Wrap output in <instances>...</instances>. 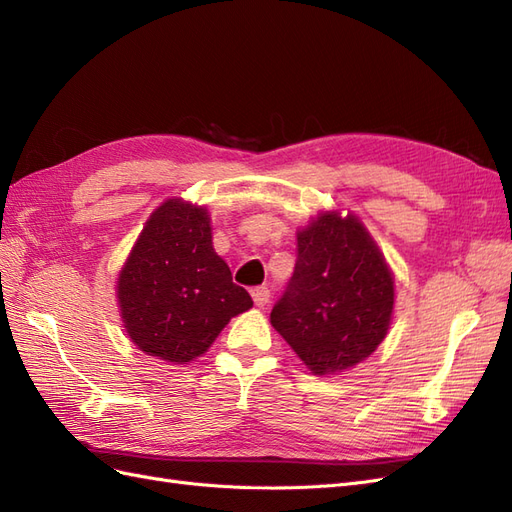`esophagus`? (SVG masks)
<instances>
[{
  "mask_svg": "<svg viewBox=\"0 0 512 512\" xmlns=\"http://www.w3.org/2000/svg\"><path fill=\"white\" fill-rule=\"evenodd\" d=\"M252 299H254V303H256L258 307H265V305L271 301V290L265 288V286L254 288V290H252Z\"/></svg>",
  "mask_w": 512,
  "mask_h": 512,
  "instance_id": "1",
  "label": "esophagus"
}]
</instances>
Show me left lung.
I'll return each instance as SVG.
<instances>
[{
	"label": "left lung",
	"instance_id": "left-lung-1",
	"mask_svg": "<svg viewBox=\"0 0 512 512\" xmlns=\"http://www.w3.org/2000/svg\"><path fill=\"white\" fill-rule=\"evenodd\" d=\"M297 265L273 329L314 376L363 363L389 333L395 280L354 213L322 211L297 230Z\"/></svg>",
	"mask_w": 512,
	"mask_h": 512
}]
</instances>
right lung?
Listing matches in <instances>:
<instances>
[{
    "label": "right lung",
    "mask_w": 512,
    "mask_h": 512,
    "mask_svg": "<svg viewBox=\"0 0 512 512\" xmlns=\"http://www.w3.org/2000/svg\"><path fill=\"white\" fill-rule=\"evenodd\" d=\"M123 329L149 356L188 365L254 303L215 254L207 207L168 198L149 215L117 277Z\"/></svg>",
    "instance_id": "right-lung-1"
}]
</instances>
